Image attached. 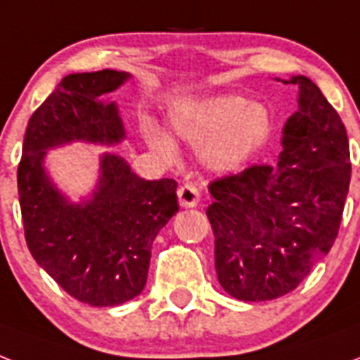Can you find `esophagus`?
<instances>
[{
  "instance_id": "34e87169",
  "label": "esophagus",
  "mask_w": 360,
  "mask_h": 360,
  "mask_svg": "<svg viewBox=\"0 0 360 360\" xmlns=\"http://www.w3.org/2000/svg\"><path fill=\"white\" fill-rule=\"evenodd\" d=\"M199 188L193 186V184H184V186L178 188V200H180V206H184V208H193V206L199 205Z\"/></svg>"
}]
</instances>
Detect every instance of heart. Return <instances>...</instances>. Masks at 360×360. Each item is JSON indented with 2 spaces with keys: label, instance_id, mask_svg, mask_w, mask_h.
Listing matches in <instances>:
<instances>
[{
  "label": "heart",
  "instance_id": "1",
  "mask_svg": "<svg viewBox=\"0 0 360 360\" xmlns=\"http://www.w3.org/2000/svg\"><path fill=\"white\" fill-rule=\"evenodd\" d=\"M172 129L189 144L200 146V160L212 171H233L269 142L272 116L261 103L242 96H216L189 101L171 114ZM150 144L172 158L174 142L155 127L146 129Z\"/></svg>",
  "mask_w": 360,
  "mask_h": 360
}]
</instances>
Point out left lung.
I'll use <instances>...</instances> for the list:
<instances>
[{
  "label": "left lung",
  "mask_w": 360,
  "mask_h": 360,
  "mask_svg": "<svg viewBox=\"0 0 360 360\" xmlns=\"http://www.w3.org/2000/svg\"><path fill=\"white\" fill-rule=\"evenodd\" d=\"M299 110L283 127L276 165L212 180L206 216L225 291L259 302L291 293L338 236L351 180L349 141L338 112L302 75Z\"/></svg>",
  "instance_id": "left-lung-1"
}]
</instances>
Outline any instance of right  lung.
<instances>
[{"instance_id":"1","label":"right lung","mask_w":360,"mask_h":360,"mask_svg":"<svg viewBox=\"0 0 360 360\" xmlns=\"http://www.w3.org/2000/svg\"><path fill=\"white\" fill-rule=\"evenodd\" d=\"M127 79L112 69L61 79L30 118L16 174L30 253L65 293L90 306L124 304L141 293L154 238L178 212L172 178H139L114 154L103 155L99 188L82 205H69L43 169L52 146L124 139L118 108L99 97Z\"/></svg>"}]
</instances>
